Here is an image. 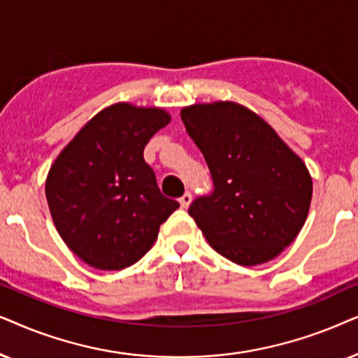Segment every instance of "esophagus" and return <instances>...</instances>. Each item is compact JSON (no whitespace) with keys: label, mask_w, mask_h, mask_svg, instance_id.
Segmentation results:
<instances>
[{"label":"esophagus","mask_w":358,"mask_h":358,"mask_svg":"<svg viewBox=\"0 0 358 358\" xmlns=\"http://www.w3.org/2000/svg\"><path fill=\"white\" fill-rule=\"evenodd\" d=\"M189 203H192V193L187 192L182 198H180V204H182V208H188Z\"/></svg>","instance_id":"obj_1"}]
</instances>
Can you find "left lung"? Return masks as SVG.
<instances>
[{"mask_svg":"<svg viewBox=\"0 0 358 358\" xmlns=\"http://www.w3.org/2000/svg\"><path fill=\"white\" fill-rule=\"evenodd\" d=\"M211 171L213 189L188 213L217 254L239 265L275 259L308 217L313 182L303 160L264 119L237 103L182 109Z\"/></svg>","mask_w":358,"mask_h":358,"instance_id":"left-lung-1","label":"left lung"}]
</instances>
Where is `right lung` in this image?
Listing matches in <instances>:
<instances>
[{"instance_id": "1", "label": "right lung", "mask_w": 358, "mask_h": 358, "mask_svg": "<svg viewBox=\"0 0 358 358\" xmlns=\"http://www.w3.org/2000/svg\"><path fill=\"white\" fill-rule=\"evenodd\" d=\"M170 122L159 108L113 104L98 113L50 166L45 196L70 250L99 270L144 257L160 224L180 206L160 193L144 160L150 137Z\"/></svg>"}]
</instances>
